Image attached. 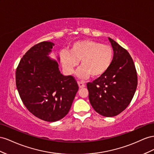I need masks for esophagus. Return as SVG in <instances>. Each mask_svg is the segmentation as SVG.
<instances>
[{
    "label": "esophagus",
    "mask_w": 154,
    "mask_h": 154,
    "mask_svg": "<svg viewBox=\"0 0 154 154\" xmlns=\"http://www.w3.org/2000/svg\"><path fill=\"white\" fill-rule=\"evenodd\" d=\"M77 84L79 85V88H83L85 86V85L83 82H82L78 81L77 82Z\"/></svg>",
    "instance_id": "34e87169"
}]
</instances>
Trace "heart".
Returning <instances> with one entry per match:
<instances>
[{
	"instance_id": "b5f03b06",
	"label": "heart",
	"mask_w": 154,
	"mask_h": 154,
	"mask_svg": "<svg viewBox=\"0 0 154 154\" xmlns=\"http://www.w3.org/2000/svg\"><path fill=\"white\" fill-rule=\"evenodd\" d=\"M113 48L99 42L85 39L73 42L69 51L63 50L60 60L66 73L71 75L80 61L81 66L77 70V76L86 79L91 76L99 78L107 72L113 60Z\"/></svg>"
}]
</instances>
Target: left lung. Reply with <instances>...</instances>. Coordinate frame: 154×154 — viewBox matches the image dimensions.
Segmentation results:
<instances>
[{"label": "left lung", "mask_w": 154, "mask_h": 154, "mask_svg": "<svg viewBox=\"0 0 154 154\" xmlns=\"http://www.w3.org/2000/svg\"><path fill=\"white\" fill-rule=\"evenodd\" d=\"M113 60L106 73L87 84L90 104L104 117H113L126 108L137 86V72L132 58L125 48L108 37Z\"/></svg>", "instance_id": "8db88e82"}]
</instances>
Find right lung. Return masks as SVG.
<instances>
[{"label": "right lung", "instance_id": "obj_1", "mask_svg": "<svg viewBox=\"0 0 154 154\" xmlns=\"http://www.w3.org/2000/svg\"><path fill=\"white\" fill-rule=\"evenodd\" d=\"M55 45L37 44L26 53L16 70V86L25 106L33 115L48 122L67 115L79 90L75 79L65 76L57 60L50 57Z\"/></svg>", "mask_w": 154, "mask_h": 154}]
</instances>
